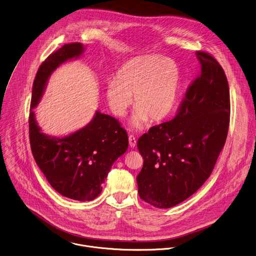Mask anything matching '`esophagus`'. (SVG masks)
<instances>
[{"instance_id": "1", "label": "esophagus", "mask_w": 256, "mask_h": 256, "mask_svg": "<svg viewBox=\"0 0 256 256\" xmlns=\"http://www.w3.org/2000/svg\"><path fill=\"white\" fill-rule=\"evenodd\" d=\"M128 142H130V148H136V138L134 136H128Z\"/></svg>"}]
</instances>
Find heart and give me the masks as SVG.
Here are the masks:
<instances>
[{"instance_id":"b5f03b06","label":"heart","mask_w":256,"mask_h":256,"mask_svg":"<svg viewBox=\"0 0 256 256\" xmlns=\"http://www.w3.org/2000/svg\"><path fill=\"white\" fill-rule=\"evenodd\" d=\"M182 74L178 64L158 55H142L124 64L116 80L108 83L106 97L112 112L124 116L132 104L136 112L132 128L144 130L150 120L160 122L176 110Z\"/></svg>"}]
</instances>
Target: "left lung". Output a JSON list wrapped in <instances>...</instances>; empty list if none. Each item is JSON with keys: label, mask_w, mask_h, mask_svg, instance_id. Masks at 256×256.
Instances as JSON below:
<instances>
[{"label": "left lung", "mask_w": 256, "mask_h": 256, "mask_svg": "<svg viewBox=\"0 0 256 256\" xmlns=\"http://www.w3.org/2000/svg\"><path fill=\"white\" fill-rule=\"evenodd\" d=\"M196 55L201 73L188 88L178 114L138 142L144 158L136 177L138 194L159 208L182 203L204 184L228 136L230 104L224 71L210 54Z\"/></svg>", "instance_id": "left-lung-1"}]
</instances>
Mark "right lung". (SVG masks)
<instances>
[{
	"label": "right lung",
	"mask_w": 256,
	"mask_h": 256,
	"mask_svg": "<svg viewBox=\"0 0 256 256\" xmlns=\"http://www.w3.org/2000/svg\"><path fill=\"white\" fill-rule=\"evenodd\" d=\"M84 52L82 44H68L46 59L34 82L30 112V142L38 166L54 190L81 202L94 200L102 192L112 165L128 150L126 132L118 120L97 110L93 120L79 130L63 138L52 136L42 132L34 108L52 72Z\"/></svg>",
	"instance_id": "1"
}]
</instances>
